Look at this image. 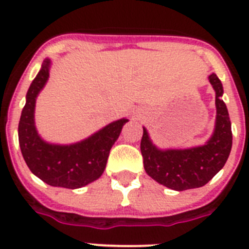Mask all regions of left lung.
<instances>
[{"label": "left lung", "mask_w": 249, "mask_h": 249, "mask_svg": "<svg viewBox=\"0 0 249 249\" xmlns=\"http://www.w3.org/2000/svg\"><path fill=\"white\" fill-rule=\"evenodd\" d=\"M210 82L215 91V126L213 135L203 146L187 149H160L152 143L143 127L141 153L147 175L158 183L175 191H186L204 186L223 168L232 148V129L226 103L222 100L223 87L212 73Z\"/></svg>", "instance_id": "obj_1"}]
</instances>
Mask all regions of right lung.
Wrapping results in <instances>:
<instances>
[{"label": "right lung", "mask_w": 249, "mask_h": 249, "mask_svg": "<svg viewBox=\"0 0 249 249\" xmlns=\"http://www.w3.org/2000/svg\"><path fill=\"white\" fill-rule=\"evenodd\" d=\"M50 65L51 61L46 58L26 94V105L18 123L19 147L28 168L39 179L50 186L74 190L102 176L109 151L128 120L114 121L77 143H47L37 133L35 106L50 76Z\"/></svg>", "instance_id": "obj_1"}]
</instances>
